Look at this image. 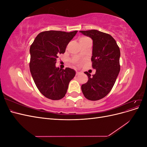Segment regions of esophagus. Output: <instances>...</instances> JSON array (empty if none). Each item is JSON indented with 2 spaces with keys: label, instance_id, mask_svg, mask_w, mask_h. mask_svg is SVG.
<instances>
[{
  "label": "esophagus",
  "instance_id": "1",
  "mask_svg": "<svg viewBox=\"0 0 147 147\" xmlns=\"http://www.w3.org/2000/svg\"><path fill=\"white\" fill-rule=\"evenodd\" d=\"M81 74L80 72H78V71H77V72H76V75H79V74Z\"/></svg>",
  "mask_w": 147,
  "mask_h": 147
}]
</instances>
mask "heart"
I'll return each mask as SVG.
<instances>
[{
	"instance_id": "b5f03b06",
	"label": "heart",
	"mask_w": 147,
	"mask_h": 147,
	"mask_svg": "<svg viewBox=\"0 0 147 147\" xmlns=\"http://www.w3.org/2000/svg\"><path fill=\"white\" fill-rule=\"evenodd\" d=\"M86 38H88V37H82L81 38H80V40H84V39H86Z\"/></svg>"
}]
</instances>
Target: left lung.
I'll return each mask as SVG.
<instances>
[{
    "mask_svg": "<svg viewBox=\"0 0 147 147\" xmlns=\"http://www.w3.org/2000/svg\"><path fill=\"white\" fill-rule=\"evenodd\" d=\"M80 32L92 40V66L94 75L84 72L88 82L82 85L84 97L90 100L104 98L112 90L120 70V50L110 35L97 30H80Z\"/></svg>",
    "mask_w": 147,
    "mask_h": 147,
    "instance_id": "left-lung-1",
    "label": "left lung"
}]
</instances>
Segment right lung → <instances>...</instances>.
Listing matches in <instances>:
<instances>
[{"instance_id":"obj_1","label":"right lung","mask_w":147,"mask_h":147,"mask_svg":"<svg viewBox=\"0 0 147 147\" xmlns=\"http://www.w3.org/2000/svg\"><path fill=\"white\" fill-rule=\"evenodd\" d=\"M77 32L45 31L35 37L30 47L31 75L39 91L48 99L63 98L69 82L75 77L74 69H61L56 67V63L57 56L65 53L67 45Z\"/></svg>"}]
</instances>
